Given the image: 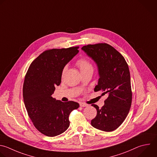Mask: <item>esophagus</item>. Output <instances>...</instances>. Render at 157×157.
<instances>
[{
	"label": "esophagus",
	"mask_w": 157,
	"mask_h": 157,
	"mask_svg": "<svg viewBox=\"0 0 157 157\" xmlns=\"http://www.w3.org/2000/svg\"><path fill=\"white\" fill-rule=\"evenodd\" d=\"M79 105H80V107H87L88 106L87 104H86L85 103H82V102L80 103Z\"/></svg>",
	"instance_id": "1"
}]
</instances>
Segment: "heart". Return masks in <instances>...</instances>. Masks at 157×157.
Listing matches in <instances>:
<instances>
[{
	"instance_id": "obj_1",
	"label": "heart",
	"mask_w": 157,
	"mask_h": 157,
	"mask_svg": "<svg viewBox=\"0 0 157 157\" xmlns=\"http://www.w3.org/2000/svg\"><path fill=\"white\" fill-rule=\"evenodd\" d=\"M76 65L79 68L80 71L81 73L87 71H92L94 70V67L92 63L87 59L86 58H81L79 59L76 61ZM67 70V67L65 66L62 70V76H63L66 71Z\"/></svg>"
}]
</instances>
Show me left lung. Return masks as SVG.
Returning <instances> with one entry per match:
<instances>
[{"mask_svg": "<svg viewBox=\"0 0 157 157\" xmlns=\"http://www.w3.org/2000/svg\"><path fill=\"white\" fill-rule=\"evenodd\" d=\"M82 49L97 63L100 78L94 91L107 94L104 105L97 110L91 125L99 130L111 132L126 119L132 103V90L128 65L123 56L107 43L88 44Z\"/></svg>", "mask_w": 157, "mask_h": 157, "instance_id": "8db88e82", "label": "left lung"}]
</instances>
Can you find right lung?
Instances as JSON below:
<instances>
[{
    "mask_svg": "<svg viewBox=\"0 0 157 157\" xmlns=\"http://www.w3.org/2000/svg\"><path fill=\"white\" fill-rule=\"evenodd\" d=\"M79 46L45 50L30 65L26 74L23 96L28 115L42 134L54 137L70 126L69 115L79 108L73 101L63 102L52 97L56 86L61 83L62 72L75 56Z\"/></svg>",
    "mask_w": 157,
    "mask_h": 157,
    "instance_id": "1",
    "label": "right lung"
}]
</instances>
